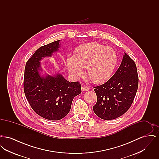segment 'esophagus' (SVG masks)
<instances>
[{"label": "esophagus", "instance_id": "obj_1", "mask_svg": "<svg viewBox=\"0 0 159 159\" xmlns=\"http://www.w3.org/2000/svg\"><path fill=\"white\" fill-rule=\"evenodd\" d=\"M82 90L83 91H88L89 90V88L86 86H83L82 87Z\"/></svg>", "mask_w": 159, "mask_h": 159}]
</instances>
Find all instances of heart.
I'll return each mask as SVG.
<instances>
[{"instance_id": "b5f03b06", "label": "heart", "mask_w": 159, "mask_h": 159, "mask_svg": "<svg viewBox=\"0 0 159 159\" xmlns=\"http://www.w3.org/2000/svg\"><path fill=\"white\" fill-rule=\"evenodd\" d=\"M117 62V55L111 47H106L97 42L84 43L79 46L74 56L67 58L66 66L69 73L75 78L86 75L94 83L107 81L113 73Z\"/></svg>"}]
</instances>
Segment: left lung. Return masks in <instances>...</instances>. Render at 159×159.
Returning a JSON list of instances; mask_svg holds the SVG:
<instances>
[{
    "label": "left lung",
    "instance_id": "1",
    "mask_svg": "<svg viewBox=\"0 0 159 159\" xmlns=\"http://www.w3.org/2000/svg\"><path fill=\"white\" fill-rule=\"evenodd\" d=\"M134 61L125 53L121 64L107 82L94 87L97 102L94 113L104 120H113L125 113L133 103L138 87Z\"/></svg>",
    "mask_w": 159,
    "mask_h": 159
}]
</instances>
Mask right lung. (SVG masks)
<instances>
[{
    "mask_svg": "<svg viewBox=\"0 0 159 159\" xmlns=\"http://www.w3.org/2000/svg\"><path fill=\"white\" fill-rule=\"evenodd\" d=\"M60 40L40 47L27 61L24 91L32 109L40 116L58 120L69 113L73 98L82 92L79 82H69L60 74L42 77L39 74L43 57L58 51Z\"/></svg>",
    "mask_w": 159,
    "mask_h": 159,
    "instance_id": "obj_1",
    "label": "right lung"
}]
</instances>
